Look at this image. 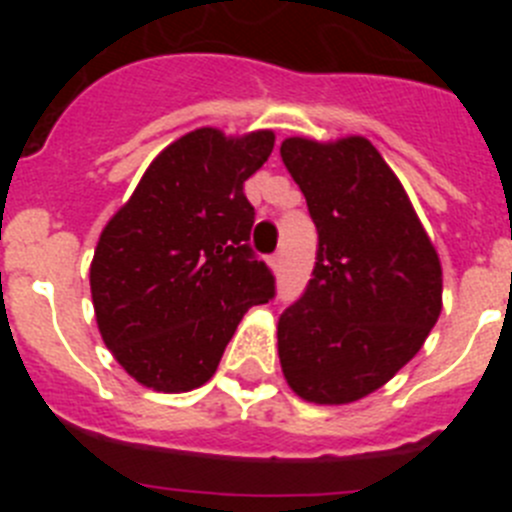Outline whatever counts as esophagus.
Wrapping results in <instances>:
<instances>
[{"label":"esophagus","mask_w":512,"mask_h":512,"mask_svg":"<svg viewBox=\"0 0 512 512\" xmlns=\"http://www.w3.org/2000/svg\"><path fill=\"white\" fill-rule=\"evenodd\" d=\"M269 266H271V269H274V271L282 269V251H277V253H274V256H271Z\"/></svg>","instance_id":"1"}]
</instances>
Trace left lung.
Returning <instances> with one entry per match:
<instances>
[{
	"label": "left lung",
	"instance_id": "obj_1",
	"mask_svg": "<svg viewBox=\"0 0 512 512\" xmlns=\"http://www.w3.org/2000/svg\"><path fill=\"white\" fill-rule=\"evenodd\" d=\"M279 153L318 228L312 279L279 318V361L302 400L346 405L420 351L441 315V261L369 140L287 138Z\"/></svg>",
	"mask_w": 512,
	"mask_h": 512
}]
</instances>
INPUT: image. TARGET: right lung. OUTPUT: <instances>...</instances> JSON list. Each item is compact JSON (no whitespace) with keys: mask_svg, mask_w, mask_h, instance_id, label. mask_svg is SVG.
<instances>
[{"mask_svg":"<svg viewBox=\"0 0 512 512\" xmlns=\"http://www.w3.org/2000/svg\"><path fill=\"white\" fill-rule=\"evenodd\" d=\"M271 148V130H192L153 158L104 225L89 269L94 315L143 387H202L248 307L274 297V274L248 246L256 212L243 194Z\"/></svg>","mask_w":512,"mask_h":512,"instance_id":"right-lung-1","label":"right lung"}]
</instances>
